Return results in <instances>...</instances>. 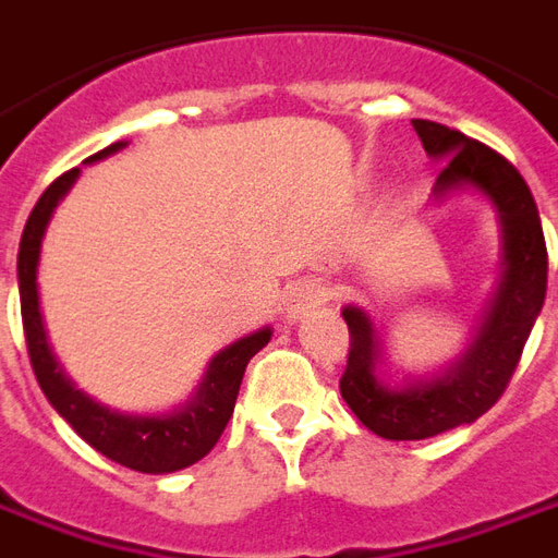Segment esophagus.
Returning a JSON list of instances; mask_svg holds the SVG:
<instances>
[{
  "label": "esophagus",
  "instance_id": "1",
  "mask_svg": "<svg viewBox=\"0 0 558 558\" xmlns=\"http://www.w3.org/2000/svg\"><path fill=\"white\" fill-rule=\"evenodd\" d=\"M323 299H326V292H323L317 280H299V283H292L290 290H287L283 314H287V319H299L311 307H317Z\"/></svg>",
  "mask_w": 558,
  "mask_h": 558
}]
</instances>
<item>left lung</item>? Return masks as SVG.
<instances>
[{
	"instance_id": "1",
	"label": "left lung",
	"mask_w": 558,
	"mask_h": 558,
	"mask_svg": "<svg viewBox=\"0 0 558 558\" xmlns=\"http://www.w3.org/2000/svg\"><path fill=\"white\" fill-rule=\"evenodd\" d=\"M414 130L428 157L444 162L435 196L474 186L496 205L505 271L469 350L438 377L404 387H387L374 374L380 338L368 314L353 305L341 311L350 329L341 396L362 426L387 441H423L486 414L508 389L547 295V244L523 174L493 147L459 130L432 120H414Z\"/></svg>"
}]
</instances>
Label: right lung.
Here are the masks:
<instances>
[{
    "instance_id": "add662e5",
    "label": "right lung",
    "mask_w": 558,
    "mask_h": 558,
    "mask_svg": "<svg viewBox=\"0 0 558 558\" xmlns=\"http://www.w3.org/2000/svg\"><path fill=\"white\" fill-rule=\"evenodd\" d=\"M120 147H123V142H114L111 147L93 154L89 162L108 157ZM77 174H81V169L60 174L35 202L33 214L23 226L21 253H17V287H21L23 335H26V350H29L35 380L53 404V411L75 428L93 450L108 456L111 462L142 471V474L181 471L198 462L202 456L211 453L214 444L220 441L226 423L235 411L244 368L268 344L271 329L266 326V329L239 338L235 344L220 350L202 377L196 396L181 408H174L171 414H120V411H111L99 401H93L87 392H81L65 377L53 350H50L48 332L41 323V307H38V283H35L38 253H41V239H45V229L50 223V214L60 205V198L72 190Z\"/></svg>"
}]
</instances>
